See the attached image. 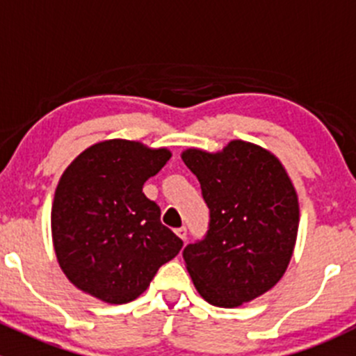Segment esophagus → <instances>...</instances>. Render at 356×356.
<instances>
[{"label": "esophagus", "mask_w": 356, "mask_h": 356, "mask_svg": "<svg viewBox=\"0 0 356 356\" xmlns=\"http://www.w3.org/2000/svg\"><path fill=\"white\" fill-rule=\"evenodd\" d=\"M175 234H177L179 238L182 239V241H186V238H188V229H186V227L175 229Z\"/></svg>", "instance_id": "1"}]
</instances>
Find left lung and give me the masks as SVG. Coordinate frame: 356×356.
<instances>
[{
	"instance_id": "8db88e82",
	"label": "left lung",
	"mask_w": 356,
	"mask_h": 356,
	"mask_svg": "<svg viewBox=\"0 0 356 356\" xmlns=\"http://www.w3.org/2000/svg\"><path fill=\"white\" fill-rule=\"evenodd\" d=\"M181 156L210 208L204 239L182 251L186 268L204 301L241 307L288 268L300 224L296 189L274 153L241 139L217 153L189 148Z\"/></svg>"
}]
</instances>
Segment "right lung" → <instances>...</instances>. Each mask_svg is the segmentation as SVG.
Masks as SVG:
<instances>
[{
  "label": "right lung",
  "instance_id": "add662e5",
  "mask_svg": "<svg viewBox=\"0 0 356 356\" xmlns=\"http://www.w3.org/2000/svg\"><path fill=\"white\" fill-rule=\"evenodd\" d=\"M172 153L106 139L81 153L60 177L51 207L56 260L77 289L110 305L136 300L182 241L160 222L143 186Z\"/></svg>",
  "mask_w": 356,
  "mask_h": 356
}]
</instances>
